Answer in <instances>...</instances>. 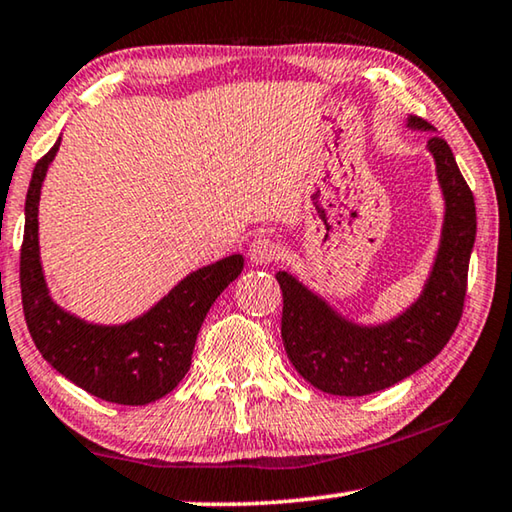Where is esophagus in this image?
Returning <instances> with one entry per match:
<instances>
[{"instance_id": "esophagus-1", "label": "esophagus", "mask_w": 512, "mask_h": 512, "mask_svg": "<svg viewBox=\"0 0 512 512\" xmlns=\"http://www.w3.org/2000/svg\"><path fill=\"white\" fill-rule=\"evenodd\" d=\"M248 257H250V262L259 264V266L271 264V262H278V259L282 257V248L275 239L266 237V234H259V237L250 241Z\"/></svg>"}]
</instances>
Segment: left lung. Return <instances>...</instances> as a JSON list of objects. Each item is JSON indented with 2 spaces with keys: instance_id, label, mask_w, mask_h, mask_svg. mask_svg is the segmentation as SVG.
Here are the masks:
<instances>
[{
  "instance_id": "8db88e82",
  "label": "left lung",
  "mask_w": 512,
  "mask_h": 512,
  "mask_svg": "<svg viewBox=\"0 0 512 512\" xmlns=\"http://www.w3.org/2000/svg\"><path fill=\"white\" fill-rule=\"evenodd\" d=\"M408 125L433 129L419 116H410ZM428 150L437 164L446 216L433 273L408 312L385 326L362 328L337 316L289 273L275 275L282 289V344L287 358L321 392L364 396L392 387L431 362L458 328L476 239L474 193L449 143L431 136Z\"/></svg>"
}]
</instances>
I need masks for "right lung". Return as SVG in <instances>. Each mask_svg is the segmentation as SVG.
Wrapping results in <instances>:
<instances>
[{"mask_svg": "<svg viewBox=\"0 0 512 512\" xmlns=\"http://www.w3.org/2000/svg\"><path fill=\"white\" fill-rule=\"evenodd\" d=\"M59 143L38 159L24 205L20 291L29 335L40 355L72 383L102 401L145 405L173 392L191 367L202 321L232 280L243 257L230 255L193 271L148 314L125 326H93L63 312L47 294L38 257V200Z\"/></svg>", "mask_w": 512, "mask_h": 512, "instance_id": "add662e5", "label": "right lung"}]
</instances>
